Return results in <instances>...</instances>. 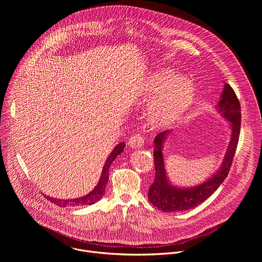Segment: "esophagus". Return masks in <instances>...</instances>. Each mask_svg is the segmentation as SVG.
Returning a JSON list of instances; mask_svg holds the SVG:
<instances>
[{
	"mask_svg": "<svg viewBox=\"0 0 262 262\" xmlns=\"http://www.w3.org/2000/svg\"><path fill=\"white\" fill-rule=\"evenodd\" d=\"M128 145L132 148H140L144 145V137L141 134H133L129 138Z\"/></svg>",
	"mask_w": 262,
	"mask_h": 262,
	"instance_id": "1",
	"label": "esophagus"
}]
</instances>
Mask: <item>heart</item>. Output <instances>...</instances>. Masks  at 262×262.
Wrapping results in <instances>:
<instances>
[{
    "label": "heart",
    "instance_id": "b5f03b06",
    "mask_svg": "<svg viewBox=\"0 0 262 262\" xmlns=\"http://www.w3.org/2000/svg\"><path fill=\"white\" fill-rule=\"evenodd\" d=\"M146 90L148 93L155 94L148 113L150 121L156 126L178 120L190 107L194 97L191 84L168 69L156 72Z\"/></svg>",
    "mask_w": 262,
    "mask_h": 262
}]
</instances>
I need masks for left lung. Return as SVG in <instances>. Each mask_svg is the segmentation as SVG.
<instances>
[{
  "label": "left lung",
  "mask_w": 262,
  "mask_h": 262,
  "mask_svg": "<svg viewBox=\"0 0 262 262\" xmlns=\"http://www.w3.org/2000/svg\"><path fill=\"white\" fill-rule=\"evenodd\" d=\"M218 110L227 120L231 122V141L219 171L210 180L198 187L181 188L168 184L161 150V144L167 134V131L159 133L154 139L153 157L155 165V179L148 189V200L158 210L170 213L192 209L212 195L227 178L238 145L241 126L240 103L234 90L228 83H225L224 91L218 104Z\"/></svg>",
  "instance_id": "left-lung-1"
}]
</instances>
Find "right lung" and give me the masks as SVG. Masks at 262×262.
<instances>
[{
	"mask_svg": "<svg viewBox=\"0 0 262 262\" xmlns=\"http://www.w3.org/2000/svg\"><path fill=\"white\" fill-rule=\"evenodd\" d=\"M125 147L124 142L119 143L114 149H113L111 154L109 155L108 159L106 160L105 166L103 168V172H102V177L100 179L99 184L97 185V187H95L90 193L77 198V199H72V200H57V199H53L51 196H46L47 200H49L52 204H55L56 206L60 207V208H66V207H78V206H89V205H93L95 203H97L99 200H101L105 193V188L106 185L108 183L109 180V168L111 166V163L113 160L116 158L117 155H119L120 153L123 152Z\"/></svg>",
	"mask_w": 262,
	"mask_h": 262,
	"instance_id": "obj_1",
	"label": "right lung"
}]
</instances>
